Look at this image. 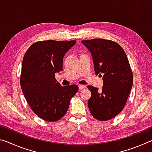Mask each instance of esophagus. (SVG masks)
Listing matches in <instances>:
<instances>
[{"instance_id": "34e87169", "label": "esophagus", "mask_w": 152, "mask_h": 152, "mask_svg": "<svg viewBox=\"0 0 152 152\" xmlns=\"http://www.w3.org/2000/svg\"><path fill=\"white\" fill-rule=\"evenodd\" d=\"M78 88H79V89H82V88H86V86L82 85V84H79V85H78Z\"/></svg>"}]
</instances>
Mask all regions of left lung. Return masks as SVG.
<instances>
[{"label": "left lung", "mask_w": 152, "mask_h": 152, "mask_svg": "<svg viewBox=\"0 0 152 152\" xmlns=\"http://www.w3.org/2000/svg\"><path fill=\"white\" fill-rule=\"evenodd\" d=\"M91 53L96 75L102 76L101 90L88 86L91 115L107 121L122 111L133 85V74L127 55L117 43L103 39L82 41Z\"/></svg>", "instance_id": "left-lung-1"}]
</instances>
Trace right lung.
I'll use <instances>...</instances> for the list:
<instances>
[{"instance_id": "add662e5", "label": "right lung", "mask_w": 152, "mask_h": 152, "mask_svg": "<svg viewBox=\"0 0 152 152\" xmlns=\"http://www.w3.org/2000/svg\"><path fill=\"white\" fill-rule=\"evenodd\" d=\"M76 41H41L30 46L23 57L20 83L27 103L38 117L56 121L68 110L78 91L75 84L62 86L55 74L62 71L66 53Z\"/></svg>"}]
</instances>
